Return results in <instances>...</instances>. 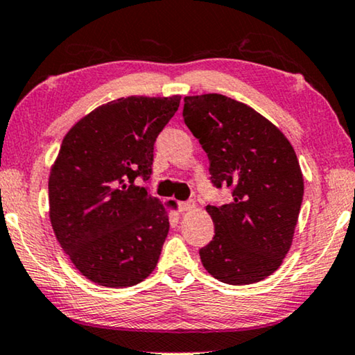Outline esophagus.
Instances as JSON below:
<instances>
[{
    "mask_svg": "<svg viewBox=\"0 0 355 355\" xmlns=\"http://www.w3.org/2000/svg\"><path fill=\"white\" fill-rule=\"evenodd\" d=\"M196 209L194 200H187V202H180V210L182 211H191Z\"/></svg>",
    "mask_w": 355,
    "mask_h": 355,
    "instance_id": "1",
    "label": "esophagus"
}]
</instances>
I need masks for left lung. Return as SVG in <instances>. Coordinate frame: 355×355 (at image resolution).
<instances>
[{"mask_svg": "<svg viewBox=\"0 0 355 355\" xmlns=\"http://www.w3.org/2000/svg\"><path fill=\"white\" fill-rule=\"evenodd\" d=\"M183 119L210 161L216 188H232L230 204L207 205L215 225L199 250L210 276L231 285L271 276L292 245L303 202L298 157L277 125L221 94L184 97Z\"/></svg>", "mask_w": 355, "mask_h": 355, "instance_id": "1", "label": "left lung"}]
</instances>
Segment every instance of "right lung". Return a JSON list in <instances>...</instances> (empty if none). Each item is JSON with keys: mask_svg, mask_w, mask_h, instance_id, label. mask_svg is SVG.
<instances>
[{"mask_svg": "<svg viewBox=\"0 0 355 355\" xmlns=\"http://www.w3.org/2000/svg\"><path fill=\"white\" fill-rule=\"evenodd\" d=\"M172 97H121L67 132L49 175V218L63 252L94 284L124 288L155 271L167 210L148 180L156 137L180 105Z\"/></svg>", "mask_w": 355, "mask_h": 355, "instance_id": "add662e5", "label": "right lung"}]
</instances>
